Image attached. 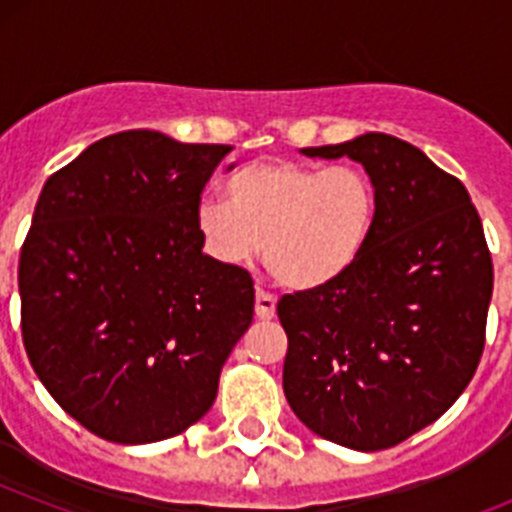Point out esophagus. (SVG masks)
<instances>
[{"instance_id":"esophagus-1","label":"esophagus","mask_w":512,"mask_h":512,"mask_svg":"<svg viewBox=\"0 0 512 512\" xmlns=\"http://www.w3.org/2000/svg\"><path fill=\"white\" fill-rule=\"evenodd\" d=\"M277 312V297L269 295V292H256V318L259 320H271Z\"/></svg>"}]
</instances>
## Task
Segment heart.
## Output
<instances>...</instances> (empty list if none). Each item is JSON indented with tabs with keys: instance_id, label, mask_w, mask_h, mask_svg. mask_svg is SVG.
I'll return each mask as SVG.
<instances>
[{
	"instance_id": "heart-1",
	"label": "heart",
	"mask_w": 512,
	"mask_h": 512,
	"mask_svg": "<svg viewBox=\"0 0 512 512\" xmlns=\"http://www.w3.org/2000/svg\"><path fill=\"white\" fill-rule=\"evenodd\" d=\"M377 187L361 166L261 161L225 182V202L194 210L217 264L248 266L264 243L266 269L289 289H320L354 269L377 225Z\"/></svg>"
}]
</instances>
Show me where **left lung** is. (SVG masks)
I'll list each match as a JSON object with an SVG mask.
<instances>
[{
	"instance_id": "left-lung-1",
	"label": "left lung",
	"mask_w": 512,
	"mask_h": 512,
	"mask_svg": "<svg viewBox=\"0 0 512 512\" xmlns=\"http://www.w3.org/2000/svg\"><path fill=\"white\" fill-rule=\"evenodd\" d=\"M302 153L359 161L379 207L354 269L279 300L284 395L320 438L390 449L441 418L477 372L492 300L485 230L464 184L395 135Z\"/></svg>"
}]
</instances>
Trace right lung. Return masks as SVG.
<instances>
[{
	"instance_id": "1",
	"label": "right lung",
	"mask_w": 512,
	"mask_h": 512,
	"mask_svg": "<svg viewBox=\"0 0 512 512\" xmlns=\"http://www.w3.org/2000/svg\"><path fill=\"white\" fill-rule=\"evenodd\" d=\"M228 153L125 130L40 192L20 253L22 341L53 400L104 441L187 431L251 325V274L202 253L194 225Z\"/></svg>"
}]
</instances>
